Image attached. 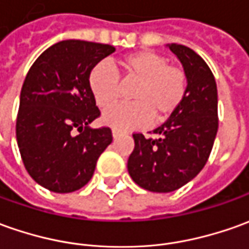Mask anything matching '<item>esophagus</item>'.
I'll use <instances>...</instances> for the list:
<instances>
[{"label":"esophagus","instance_id":"34e87169","mask_svg":"<svg viewBox=\"0 0 249 249\" xmlns=\"http://www.w3.org/2000/svg\"><path fill=\"white\" fill-rule=\"evenodd\" d=\"M111 135H113V138L117 139V138H120V136H121L123 133H121L120 131H116V129H113V131H111Z\"/></svg>","mask_w":249,"mask_h":249}]
</instances>
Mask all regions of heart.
<instances>
[{"instance_id": "obj_1", "label": "heart", "mask_w": 249, "mask_h": 249, "mask_svg": "<svg viewBox=\"0 0 249 249\" xmlns=\"http://www.w3.org/2000/svg\"><path fill=\"white\" fill-rule=\"evenodd\" d=\"M123 83L135 84L129 92L131 105L114 106L102 116V123L117 131L142 128L162 123L184 102L188 91V76L178 65H170L162 54L148 50L131 53L118 60ZM89 89L96 105L107 109L120 98V82L116 71L106 62H99L89 76Z\"/></svg>"}]
</instances>
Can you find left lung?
<instances>
[{
    "label": "left lung",
    "instance_id": "left-lung-1",
    "mask_svg": "<svg viewBox=\"0 0 249 249\" xmlns=\"http://www.w3.org/2000/svg\"><path fill=\"white\" fill-rule=\"evenodd\" d=\"M188 76L181 106L154 129L158 138L133 133L135 148L128 172L139 187L151 192H173L194 180L209 160L218 131L217 83L209 65L192 49L166 45Z\"/></svg>",
    "mask_w": 249,
    "mask_h": 249
}]
</instances>
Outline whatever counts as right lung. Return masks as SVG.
<instances>
[{"instance_id": "add662e5", "label": "right lung", "mask_w": 249, "mask_h": 249, "mask_svg": "<svg viewBox=\"0 0 249 249\" xmlns=\"http://www.w3.org/2000/svg\"><path fill=\"white\" fill-rule=\"evenodd\" d=\"M114 52L110 45L61 40L40 54L25 76L16 139L27 172L43 188L57 194L83 188L111 143L110 128L89 126L99 109L89 76Z\"/></svg>"}]
</instances>
